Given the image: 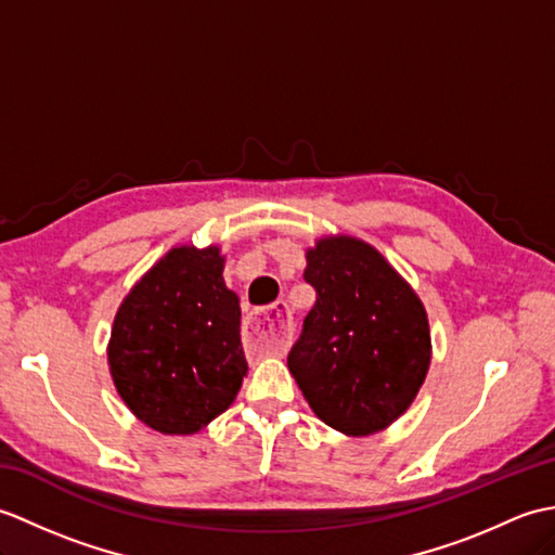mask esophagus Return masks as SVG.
<instances>
[{
	"label": "esophagus",
	"mask_w": 555,
	"mask_h": 555,
	"mask_svg": "<svg viewBox=\"0 0 555 555\" xmlns=\"http://www.w3.org/2000/svg\"><path fill=\"white\" fill-rule=\"evenodd\" d=\"M291 334V310L284 300L271 305V308L253 310L245 317L243 336L245 344L257 352L267 356H281L288 346Z\"/></svg>",
	"instance_id": "1"
}]
</instances>
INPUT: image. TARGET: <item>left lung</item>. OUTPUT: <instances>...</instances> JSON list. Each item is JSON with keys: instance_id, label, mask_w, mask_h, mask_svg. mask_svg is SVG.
<instances>
[{"instance_id": "obj_1", "label": "left lung", "mask_w": 555, "mask_h": 555, "mask_svg": "<svg viewBox=\"0 0 555 555\" xmlns=\"http://www.w3.org/2000/svg\"><path fill=\"white\" fill-rule=\"evenodd\" d=\"M314 308L288 352L312 412L346 436H370L415 400L431 362L424 305L384 255L352 235L308 250Z\"/></svg>"}]
</instances>
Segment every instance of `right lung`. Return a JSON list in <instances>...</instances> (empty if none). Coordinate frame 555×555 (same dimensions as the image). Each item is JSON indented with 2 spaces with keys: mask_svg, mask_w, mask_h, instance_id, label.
<instances>
[{
  "mask_svg": "<svg viewBox=\"0 0 555 555\" xmlns=\"http://www.w3.org/2000/svg\"><path fill=\"white\" fill-rule=\"evenodd\" d=\"M219 245H179L124 298L107 348L116 391L162 434H195L227 410L247 374L238 296Z\"/></svg>",
  "mask_w": 555,
  "mask_h": 555,
  "instance_id": "right-lung-1",
  "label": "right lung"
}]
</instances>
